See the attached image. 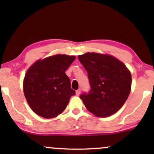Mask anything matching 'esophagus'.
<instances>
[{"label": "esophagus", "mask_w": 154, "mask_h": 154, "mask_svg": "<svg viewBox=\"0 0 154 154\" xmlns=\"http://www.w3.org/2000/svg\"><path fill=\"white\" fill-rule=\"evenodd\" d=\"M81 91H80V89H78L77 91H76V95H79V94H80Z\"/></svg>", "instance_id": "obj_1"}]
</instances>
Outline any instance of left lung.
Wrapping results in <instances>:
<instances>
[{"instance_id": "8db88e82", "label": "left lung", "mask_w": 154, "mask_h": 154, "mask_svg": "<svg viewBox=\"0 0 154 154\" xmlns=\"http://www.w3.org/2000/svg\"><path fill=\"white\" fill-rule=\"evenodd\" d=\"M78 59L88 72L91 87L88 94L79 96L84 105L98 117L115 114L126 102L131 91L130 70L109 54L88 52Z\"/></svg>"}]
</instances>
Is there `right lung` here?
Wrapping results in <instances>:
<instances>
[{
    "label": "right lung",
    "mask_w": 154,
    "mask_h": 154,
    "mask_svg": "<svg viewBox=\"0 0 154 154\" xmlns=\"http://www.w3.org/2000/svg\"><path fill=\"white\" fill-rule=\"evenodd\" d=\"M75 59V56L56 54L38 60L27 69L23 91L29 107L38 116L51 119L65 110L75 94L65 72Z\"/></svg>",
    "instance_id": "right-lung-1"
}]
</instances>
